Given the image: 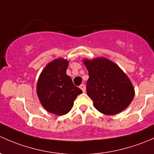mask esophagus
<instances>
[{
	"mask_svg": "<svg viewBox=\"0 0 154 154\" xmlns=\"http://www.w3.org/2000/svg\"><path fill=\"white\" fill-rule=\"evenodd\" d=\"M79 88L82 89V92H83V93H85V90H86V87H85V85H83V84H82V85H80V87H79Z\"/></svg>",
	"mask_w": 154,
	"mask_h": 154,
	"instance_id": "obj_1",
	"label": "esophagus"
}]
</instances>
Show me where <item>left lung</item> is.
Masks as SVG:
<instances>
[{"instance_id":"left-lung-1","label":"left lung","mask_w":154,"mask_h":154,"mask_svg":"<svg viewBox=\"0 0 154 154\" xmlns=\"http://www.w3.org/2000/svg\"><path fill=\"white\" fill-rule=\"evenodd\" d=\"M82 61L89 74L87 93L95 108L107 116L125 110L134 99L135 90L124 71L104 57Z\"/></svg>"}]
</instances>
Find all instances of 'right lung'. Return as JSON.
Instances as JSON below:
<instances>
[{
  "instance_id": "right-lung-1",
  "label": "right lung",
  "mask_w": 154,
  "mask_h": 154,
  "mask_svg": "<svg viewBox=\"0 0 154 154\" xmlns=\"http://www.w3.org/2000/svg\"><path fill=\"white\" fill-rule=\"evenodd\" d=\"M68 64L64 58H55L46 65L38 79L36 92L42 107L57 116L70 111L75 98L82 93L66 75Z\"/></svg>"
}]
</instances>
